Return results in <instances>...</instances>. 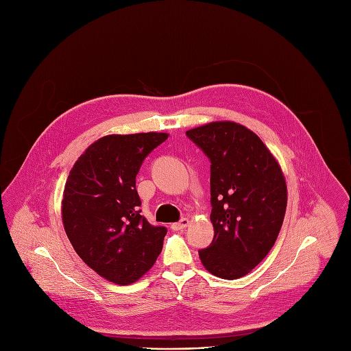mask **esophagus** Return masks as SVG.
Listing matches in <instances>:
<instances>
[{
    "mask_svg": "<svg viewBox=\"0 0 351 351\" xmlns=\"http://www.w3.org/2000/svg\"><path fill=\"white\" fill-rule=\"evenodd\" d=\"M188 225H190V219H188V218H182L181 221L173 223V225H171V229H173V230H184Z\"/></svg>",
    "mask_w": 351,
    "mask_h": 351,
    "instance_id": "34e87169",
    "label": "esophagus"
}]
</instances>
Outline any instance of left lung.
<instances>
[{
    "instance_id": "8db88e82",
    "label": "left lung",
    "mask_w": 351,
    "mask_h": 351,
    "mask_svg": "<svg viewBox=\"0 0 351 351\" xmlns=\"http://www.w3.org/2000/svg\"><path fill=\"white\" fill-rule=\"evenodd\" d=\"M210 160L213 240L199 250L213 276L249 274L274 246L287 209V184L276 157L246 126L219 121L186 130Z\"/></svg>"
}]
</instances>
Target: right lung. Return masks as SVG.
Returning <instances> with one entry per match:
<instances>
[{"label":"right lung","instance_id":"1","mask_svg":"<svg viewBox=\"0 0 351 351\" xmlns=\"http://www.w3.org/2000/svg\"><path fill=\"white\" fill-rule=\"evenodd\" d=\"M167 133L108 134L94 142L67 177L62 218L75 253L102 278L136 282L156 263L167 233L141 215L136 176Z\"/></svg>","mask_w":351,"mask_h":351}]
</instances>
